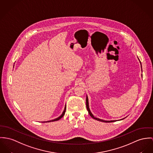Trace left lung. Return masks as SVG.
Listing matches in <instances>:
<instances>
[{"label":"left lung","mask_w":153,"mask_h":153,"mask_svg":"<svg viewBox=\"0 0 153 153\" xmlns=\"http://www.w3.org/2000/svg\"><path fill=\"white\" fill-rule=\"evenodd\" d=\"M140 63H141V62H140ZM86 107H87V110H88V114H90V115L92 117V118L94 119H95V120H99V121H101V122H115V121H116V120H110V121H109V120H102V119H99V118H95L94 117V115L92 114V113L91 112V111H90V108H89V106H88V97H87H87H86Z\"/></svg>","instance_id":"8db88e82"}]
</instances>
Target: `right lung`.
<instances>
[{
  "label": "right lung",
  "instance_id": "1",
  "mask_svg": "<svg viewBox=\"0 0 153 153\" xmlns=\"http://www.w3.org/2000/svg\"><path fill=\"white\" fill-rule=\"evenodd\" d=\"M66 105H65V109H64V111H63V113H62V114L58 117V118H56V119H53V120H49V121H48V122H53V121H56V120H59L60 119H61V118H62L63 116H64V115H65V111H66Z\"/></svg>",
  "mask_w": 153,
  "mask_h": 153
}]
</instances>
